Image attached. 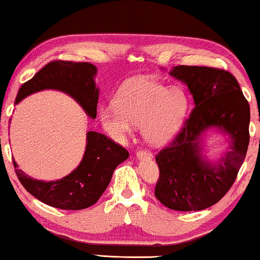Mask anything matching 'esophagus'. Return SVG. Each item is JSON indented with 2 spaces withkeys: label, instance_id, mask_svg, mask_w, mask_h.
Returning a JSON list of instances; mask_svg holds the SVG:
<instances>
[{
  "label": "esophagus",
  "instance_id": "34e87169",
  "mask_svg": "<svg viewBox=\"0 0 260 260\" xmlns=\"http://www.w3.org/2000/svg\"><path fill=\"white\" fill-rule=\"evenodd\" d=\"M136 157L139 158V159H152L153 156L152 153L150 151H145V150H138L137 153H136Z\"/></svg>",
  "mask_w": 260,
  "mask_h": 260
}]
</instances>
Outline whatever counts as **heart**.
<instances>
[{
	"label": "heart",
	"instance_id": "obj_1",
	"mask_svg": "<svg viewBox=\"0 0 260 260\" xmlns=\"http://www.w3.org/2000/svg\"><path fill=\"white\" fill-rule=\"evenodd\" d=\"M186 111L187 97L182 89L139 77L121 86L114 105L100 109V121L116 139L127 136L137 125L149 144L163 145L182 126Z\"/></svg>",
	"mask_w": 260,
	"mask_h": 260
}]
</instances>
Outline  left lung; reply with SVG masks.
<instances>
[{
  "label": "left lung",
  "mask_w": 260,
  "mask_h": 260,
  "mask_svg": "<svg viewBox=\"0 0 260 260\" xmlns=\"http://www.w3.org/2000/svg\"><path fill=\"white\" fill-rule=\"evenodd\" d=\"M170 75L187 86L194 108L156 161L155 196L176 211H199L224 197L245 159L250 142V105L229 71L209 67H174ZM216 128L228 136L229 150L217 161L202 155V137Z\"/></svg>",
  "instance_id": "obj_1"
}]
</instances>
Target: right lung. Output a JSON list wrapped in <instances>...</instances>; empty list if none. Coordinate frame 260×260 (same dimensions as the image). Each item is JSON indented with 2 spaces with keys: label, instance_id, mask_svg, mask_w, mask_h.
I'll list each match as a JSON object with an SVG mask.
<instances>
[{
  "label": "right lung",
  "instance_id": "right-lung-1",
  "mask_svg": "<svg viewBox=\"0 0 260 260\" xmlns=\"http://www.w3.org/2000/svg\"><path fill=\"white\" fill-rule=\"evenodd\" d=\"M97 68L91 63L54 61L43 67L18 90L15 104L41 90L54 89L69 95L83 108L90 118H96L100 90L95 83ZM129 152L112 139L96 131L86 133V145L78 167L61 179L43 182L18 169L15 171L30 194L44 204L62 210H82L95 204L110 183L119 164Z\"/></svg>",
  "mask_w": 260,
  "mask_h": 260
}]
</instances>
